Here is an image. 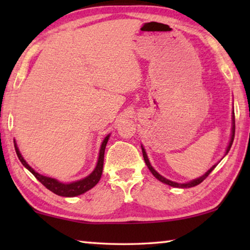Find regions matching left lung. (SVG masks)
<instances>
[{
	"mask_svg": "<svg viewBox=\"0 0 250 250\" xmlns=\"http://www.w3.org/2000/svg\"><path fill=\"white\" fill-rule=\"evenodd\" d=\"M234 137H235V115L234 113H232V128H231V138H230V141H229V145H228V146H227V150H226V153H225V155L228 153V151L230 150V147H231V145H232V141H234ZM141 147H142V153H143V159H145V161H146V167H149V170L151 171V173L152 174H153L156 179H158L159 181H161L162 182V183H166V184H167V185H170V186H174V188H193V186H196V185H198L200 183H202L203 181H204L207 176L209 175V173L214 170L215 167H216V166H213L211 167L208 171H207L204 175H202L201 177H198V179H195V180H193V181H191V182H188V183H183V184H181V183H176V182H172V181H170V180H167V179H166V177H163L162 175H160L158 172H156L153 167H152V166L150 164V161H149V159H147V155H146V150H145V147H143L142 146H141Z\"/></svg>",
	"mask_w": 250,
	"mask_h": 250,
	"instance_id": "1",
	"label": "left lung"
}]
</instances>
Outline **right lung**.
I'll use <instances>...</instances> for the list:
<instances>
[{
	"label": "right lung",
	"mask_w": 250,
	"mask_h": 250,
	"mask_svg": "<svg viewBox=\"0 0 250 250\" xmlns=\"http://www.w3.org/2000/svg\"><path fill=\"white\" fill-rule=\"evenodd\" d=\"M110 134H108L107 137L104 138V140L103 141V145H101L100 147V152H99V158H98V162H97V166L95 167V170L92 171L91 174L88 175L87 177H84L83 180L73 182V183H62V182H58L57 180L52 179V177H47L40 174L33 170V168L28 166L26 163V161L23 159L22 154L20 153L19 147L16 146V143L14 141V146H15V151L16 154H18L19 159L21 162H22L23 166L27 168V170L32 173V174L39 180L42 184H43L46 188H48L49 191H52L53 193L57 194L59 196H65V197H74L80 195V194H83L84 192L89 191L90 188H94V186L98 183L101 174H103V168H104V149L105 146H107V142L109 140Z\"/></svg>",
	"instance_id": "1"
}]
</instances>
